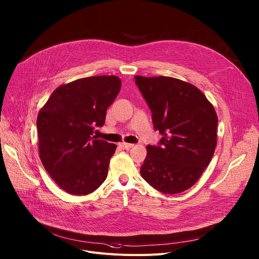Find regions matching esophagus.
I'll return each mask as SVG.
<instances>
[{"label":"esophagus","instance_id":"obj_1","mask_svg":"<svg viewBox=\"0 0 259 259\" xmlns=\"http://www.w3.org/2000/svg\"><path fill=\"white\" fill-rule=\"evenodd\" d=\"M133 146H134L133 144H128V143H121V144H119V147L121 149H125V150H129V149L132 148Z\"/></svg>","mask_w":259,"mask_h":259}]
</instances>
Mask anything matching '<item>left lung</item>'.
Masks as SVG:
<instances>
[{"instance_id": "left-lung-1", "label": "left lung", "mask_w": 259, "mask_h": 259, "mask_svg": "<svg viewBox=\"0 0 259 259\" xmlns=\"http://www.w3.org/2000/svg\"><path fill=\"white\" fill-rule=\"evenodd\" d=\"M134 78L153 127L162 135L158 146H147L141 175L162 193H182L199 180L214 154L219 121L214 107L198 88L179 78Z\"/></svg>"}]
</instances>
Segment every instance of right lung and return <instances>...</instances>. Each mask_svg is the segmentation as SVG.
I'll use <instances>...</instances> for the list:
<instances>
[{"instance_id": "obj_1", "label": "right lung", "mask_w": 259, "mask_h": 259, "mask_svg": "<svg viewBox=\"0 0 259 259\" xmlns=\"http://www.w3.org/2000/svg\"><path fill=\"white\" fill-rule=\"evenodd\" d=\"M120 86L115 75L79 78L58 87L39 110V158L67 193L87 195L106 180L116 145L98 140L93 132L104 126Z\"/></svg>"}]
</instances>
